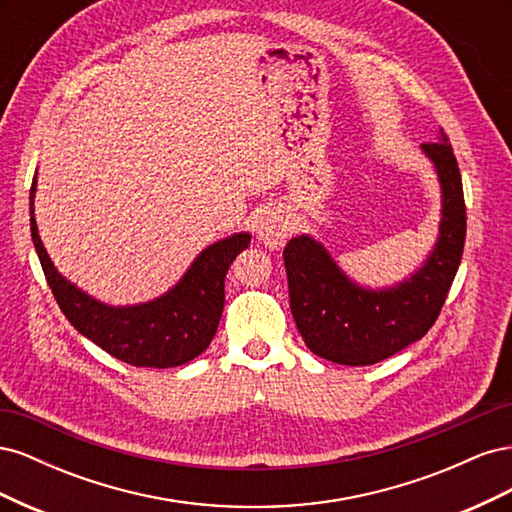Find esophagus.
<instances>
[{"label":"esophagus","instance_id":"esophagus-1","mask_svg":"<svg viewBox=\"0 0 512 512\" xmlns=\"http://www.w3.org/2000/svg\"><path fill=\"white\" fill-rule=\"evenodd\" d=\"M254 230H256V235L262 243L269 245V247H275V250H277V247L284 245L290 226H288V220L284 218L280 211L265 209V211L258 213Z\"/></svg>","mask_w":512,"mask_h":512}]
</instances>
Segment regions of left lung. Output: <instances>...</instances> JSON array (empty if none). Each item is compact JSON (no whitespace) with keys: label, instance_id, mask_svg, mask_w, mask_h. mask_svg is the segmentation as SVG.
<instances>
[{"label":"left lung","instance_id":"1","mask_svg":"<svg viewBox=\"0 0 512 512\" xmlns=\"http://www.w3.org/2000/svg\"><path fill=\"white\" fill-rule=\"evenodd\" d=\"M440 183L438 239L427 258L391 286H363L337 265L312 235L284 247L290 309L303 342L322 359L361 367L389 359L418 342L436 322L466 241V203L446 134L421 145Z\"/></svg>","mask_w":512,"mask_h":512}]
</instances>
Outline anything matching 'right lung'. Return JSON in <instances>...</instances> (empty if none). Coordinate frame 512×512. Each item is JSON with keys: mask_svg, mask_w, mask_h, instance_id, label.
<instances>
[{"mask_svg": "<svg viewBox=\"0 0 512 512\" xmlns=\"http://www.w3.org/2000/svg\"><path fill=\"white\" fill-rule=\"evenodd\" d=\"M38 173L29 192V224L46 282L72 327L115 359L134 367H177L203 354L218 331L224 280L250 232H235L207 245L179 282L160 297L134 305H108L61 275L46 252L36 224Z\"/></svg>", "mask_w": 512, "mask_h": 512, "instance_id": "right-lung-1", "label": "right lung"}]
</instances>
